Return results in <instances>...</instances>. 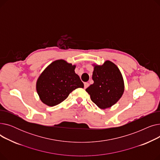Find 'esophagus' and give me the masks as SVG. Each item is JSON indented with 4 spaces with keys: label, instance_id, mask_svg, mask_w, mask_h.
I'll return each mask as SVG.
<instances>
[{
    "label": "esophagus",
    "instance_id": "1",
    "mask_svg": "<svg viewBox=\"0 0 160 160\" xmlns=\"http://www.w3.org/2000/svg\"><path fill=\"white\" fill-rule=\"evenodd\" d=\"M88 86H89V83H88V82H85V83H84V88H85V89H86Z\"/></svg>",
    "mask_w": 160,
    "mask_h": 160
}]
</instances>
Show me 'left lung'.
I'll return each mask as SVG.
<instances>
[{"instance_id":"1","label":"left lung","mask_w":160,"mask_h":160,"mask_svg":"<svg viewBox=\"0 0 160 160\" xmlns=\"http://www.w3.org/2000/svg\"><path fill=\"white\" fill-rule=\"evenodd\" d=\"M92 78L94 81L86 91L91 100L101 109L108 108L114 105L122 97L124 81L118 67L110 61L103 65H94Z\"/></svg>"}]
</instances>
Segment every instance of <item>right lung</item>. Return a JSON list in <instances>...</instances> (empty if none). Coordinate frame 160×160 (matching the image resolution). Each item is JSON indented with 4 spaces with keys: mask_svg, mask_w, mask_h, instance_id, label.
<instances>
[{
    "mask_svg": "<svg viewBox=\"0 0 160 160\" xmlns=\"http://www.w3.org/2000/svg\"><path fill=\"white\" fill-rule=\"evenodd\" d=\"M75 67L63 60H58L50 63L41 74L37 80L36 90L45 104H59L73 90L83 88L79 76L74 72Z\"/></svg>",
    "mask_w": 160,
    "mask_h": 160,
    "instance_id": "add662e5",
    "label": "right lung"
}]
</instances>
